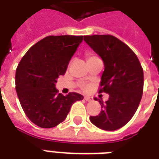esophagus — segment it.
<instances>
[{
	"instance_id": "obj_1",
	"label": "esophagus",
	"mask_w": 159,
	"mask_h": 159,
	"mask_svg": "<svg viewBox=\"0 0 159 159\" xmlns=\"http://www.w3.org/2000/svg\"><path fill=\"white\" fill-rule=\"evenodd\" d=\"M84 99L86 100L87 102H92V97H85Z\"/></svg>"
}]
</instances>
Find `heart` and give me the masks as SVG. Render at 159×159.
I'll return each instance as SVG.
<instances>
[{"instance_id": "heart-1", "label": "heart", "mask_w": 159, "mask_h": 159, "mask_svg": "<svg viewBox=\"0 0 159 159\" xmlns=\"http://www.w3.org/2000/svg\"><path fill=\"white\" fill-rule=\"evenodd\" d=\"M97 56H95L93 54H88L87 55V61L91 59H94V58H97Z\"/></svg>"}]
</instances>
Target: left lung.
Instances as JSON below:
<instances>
[{
    "label": "left lung",
    "mask_w": 159,
    "mask_h": 159,
    "mask_svg": "<svg viewBox=\"0 0 159 159\" xmlns=\"http://www.w3.org/2000/svg\"><path fill=\"white\" fill-rule=\"evenodd\" d=\"M84 41L103 60L105 70L99 92L109 94L105 103L99 100L102 111L91 116L90 120L102 129L116 130L130 120L140 103L143 68L135 53L115 36L87 35Z\"/></svg>",
    "instance_id": "obj_1"
}]
</instances>
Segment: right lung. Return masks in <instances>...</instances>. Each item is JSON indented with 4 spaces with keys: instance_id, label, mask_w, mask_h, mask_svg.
Here are the masks:
<instances>
[{
    "instance_id": "add662e5",
    "label": "right lung",
    "mask_w": 159,
    "mask_h": 159,
    "mask_svg": "<svg viewBox=\"0 0 159 159\" xmlns=\"http://www.w3.org/2000/svg\"><path fill=\"white\" fill-rule=\"evenodd\" d=\"M82 42V36H48L31 47L16 68V90L23 111L41 128L62 123L72 105L83 96L58 93L56 82Z\"/></svg>"
}]
</instances>
